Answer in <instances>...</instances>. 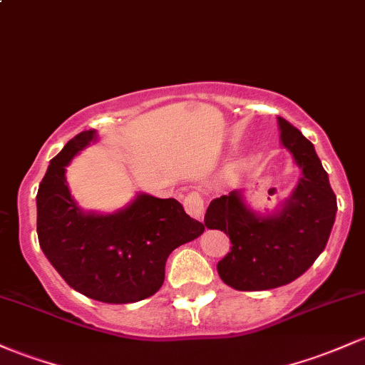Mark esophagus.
<instances>
[{
    "mask_svg": "<svg viewBox=\"0 0 365 365\" xmlns=\"http://www.w3.org/2000/svg\"><path fill=\"white\" fill-rule=\"evenodd\" d=\"M183 206H185V211L192 216V218H197V220L202 218L204 199L199 192H190V194L185 197V201H183Z\"/></svg>",
    "mask_w": 365,
    "mask_h": 365,
    "instance_id": "obj_1",
    "label": "esophagus"
}]
</instances>
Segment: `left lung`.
<instances>
[{
    "label": "left lung",
    "mask_w": 365,
    "mask_h": 365,
    "mask_svg": "<svg viewBox=\"0 0 365 365\" xmlns=\"http://www.w3.org/2000/svg\"><path fill=\"white\" fill-rule=\"evenodd\" d=\"M277 123L280 142L302 171L289 197L272 213L259 215L242 190H232L213 199L204 216V225L230 237V253L216 268L237 291L274 289L305 274L326 247L338 211L314 143L284 118Z\"/></svg>",
    "instance_id": "left-lung-1"
}]
</instances>
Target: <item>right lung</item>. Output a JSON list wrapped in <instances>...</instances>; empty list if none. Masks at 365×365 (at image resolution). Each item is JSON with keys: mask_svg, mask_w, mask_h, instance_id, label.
<instances>
[{"mask_svg": "<svg viewBox=\"0 0 365 365\" xmlns=\"http://www.w3.org/2000/svg\"><path fill=\"white\" fill-rule=\"evenodd\" d=\"M93 142L97 131H81L50 161L36 195L39 246L78 293L115 305L135 303L161 289L168 256L197 239L204 225L176 199L143 192L114 213L83 211L71 195L66 166Z\"/></svg>", "mask_w": 365, "mask_h": 365, "instance_id": "obj_1", "label": "right lung"}]
</instances>
